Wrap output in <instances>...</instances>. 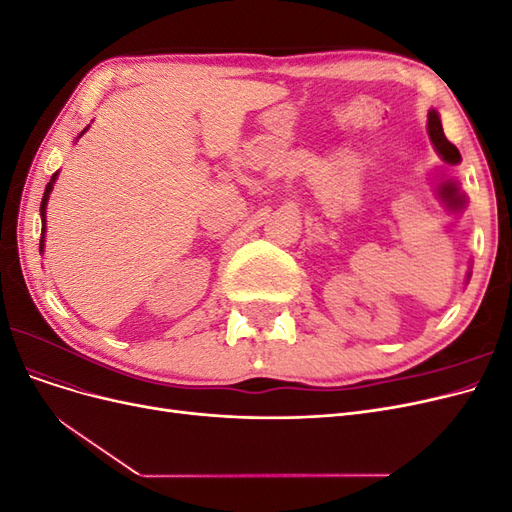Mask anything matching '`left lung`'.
I'll list each match as a JSON object with an SVG mask.
<instances>
[{"label": "left lung", "instance_id": "1", "mask_svg": "<svg viewBox=\"0 0 512 512\" xmlns=\"http://www.w3.org/2000/svg\"><path fill=\"white\" fill-rule=\"evenodd\" d=\"M427 132H429V138L433 147H436V151L440 153V158L448 164H459L461 162V156H459V149L448 141V138L444 136V130H442V123H440V115L436 111H429V117H427ZM442 194L446 198H455V203L461 207L466 200H463V196H457V185L453 181H448L442 185ZM468 280H470V273H468Z\"/></svg>", "mask_w": 512, "mask_h": 512}]
</instances>
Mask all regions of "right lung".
Masks as SVG:
<instances>
[{"mask_svg": "<svg viewBox=\"0 0 512 512\" xmlns=\"http://www.w3.org/2000/svg\"><path fill=\"white\" fill-rule=\"evenodd\" d=\"M87 130V128H85ZM83 130V132H85ZM81 132V134H83ZM79 134V136H81ZM55 179H57V173L51 177V181H49V185H46V190H44V196H42V205H40V215H42V239H40V247H44V230H46V203H49V194H51V190H53V183H55Z\"/></svg>", "mask_w": 512, "mask_h": 512, "instance_id": "obj_1", "label": "right lung"}]
</instances>
